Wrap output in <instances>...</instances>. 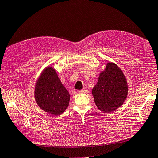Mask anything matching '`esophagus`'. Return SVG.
<instances>
[{"label": "esophagus", "instance_id": "34e87169", "mask_svg": "<svg viewBox=\"0 0 158 158\" xmlns=\"http://www.w3.org/2000/svg\"><path fill=\"white\" fill-rule=\"evenodd\" d=\"M80 93H84V94H87L88 92V91L86 89H81L79 91Z\"/></svg>", "mask_w": 158, "mask_h": 158}]
</instances>
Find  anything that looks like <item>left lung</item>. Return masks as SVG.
Listing matches in <instances>:
<instances>
[{
    "instance_id": "left-lung-1",
    "label": "left lung",
    "mask_w": 158,
    "mask_h": 158,
    "mask_svg": "<svg viewBox=\"0 0 158 158\" xmlns=\"http://www.w3.org/2000/svg\"><path fill=\"white\" fill-rule=\"evenodd\" d=\"M92 92L99 109L104 113L112 112L121 106L127 97L125 76L116 64L109 63Z\"/></svg>"
}]
</instances>
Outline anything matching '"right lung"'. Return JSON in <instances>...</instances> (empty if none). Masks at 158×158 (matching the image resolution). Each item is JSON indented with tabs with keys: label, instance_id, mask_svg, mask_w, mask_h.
<instances>
[{
	"label": "right lung",
	"instance_id": "right-lung-1",
	"mask_svg": "<svg viewBox=\"0 0 158 158\" xmlns=\"http://www.w3.org/2000/svg\"><path fill=\"white\" fill-rule=\"evenodd\" d=\"M35 98L38 106L44 111L59 115L67 108L70 97L55 69L47 67L37 80Z\"/></svg>",
	"mask_w": 158,
	"mask_h": 158
}]
</instances>
